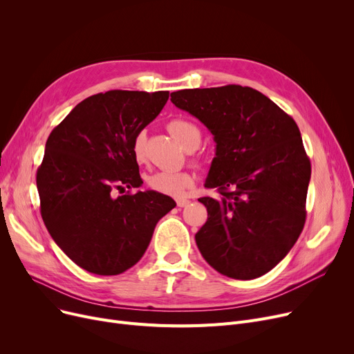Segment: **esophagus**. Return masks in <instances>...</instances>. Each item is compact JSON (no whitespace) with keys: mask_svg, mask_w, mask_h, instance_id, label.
<instances>
[{"mask_svg":"<svg viewBox=\"0 0 354 354\" xmlns=\"http://www.w3.org/2000/svg\"><path fill=\"white\" fill-rule=\"evenodd\" d=\"M189 199H178L176 201V205L179 207V208H183V207H187V205H189Z\"/></svg>","mask_w":354,"mask_h":354,"instance_id":"obj_1","label":"esophagus"}]
</instances>
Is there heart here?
I'll list each match as a JSON object with an SVG mask.
<instances>
[{"mask_svg": "<svg viewBox=\"0 0 354 354\" xmlns=\"http://www.w3.org/2000/svg\"><path fill=\"white\" fill-rule=\"evenodd\" d=\"M169 132L185 149L198 146L201 142V129L189 119H172L166 124ZM132 155L138 163H142L146 156V135L143 130L138 132L132 140ZM195 183V175L191 171H156L146 176L149 189L158 194L180 198Z\"/></svg>", "mask_w": 354, "mask_h": 354, "instance_id": "b5f03b06", "label": "heart"}]
</instances>
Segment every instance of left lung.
<instances>
[{"mask_svg": "<svg viewBox=\"0 0 354 354\" xmlns=\"http://www.w3.org/2000/svg\"><path fill=\"white\" fill-rule=\"evenodd\" d=\"M171 102L205 124L216 142L198 201L208 221L195 235L222 275L252 280L272 270L299 239L311 176L297 123L263 93L228 84L171 93Z\"/></svg>", "mask_w": 354, "mask_h": 354, "instance_id": "1", "label": "left lung"}]
</instances>
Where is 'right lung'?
Listing matches in <instances>:
<instances>
[{
  "instance_id": "right-lung-1",
  "label": "right lung",
  "mask_w": 354,
  "mask_h": 354,
  "mask_svg": "<svg viewBox=\"0 0 354 354\" xmlns=\"http://www.w3.org/2000/svg\"><path fill=\"white\" fill-rule=\"evenodd\" d=\"M169 91L110 90L84 99L53 129L37 169L44 225L83 270L118 275L133 267L158 221L176 207L155 191L115 196L143 183L135 135L163 109Z\"/></svg>"
}]
</instances>
